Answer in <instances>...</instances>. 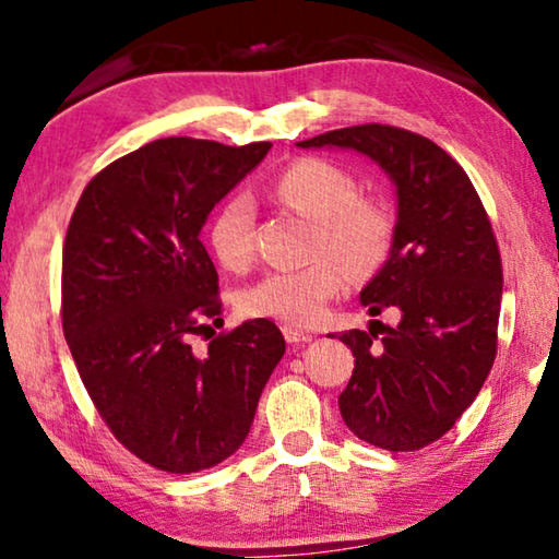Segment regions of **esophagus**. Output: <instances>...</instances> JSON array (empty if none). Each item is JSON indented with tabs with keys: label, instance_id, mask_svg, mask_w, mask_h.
<instances>
[{
	"label": "esophagus",
	"instance_id": "obj_1",
	"mask_svg": "<svg viewBox=\"0 0 559 559\" xmlns=\"http://www.w3.org/2000/svg\"><path fill=\"white\" fill-rule=\"evenodd\" d=\"M281 331H283V338H286L288 343H308V341H313L311 333L300 331V328H296V325H283Z\"/></svg>",
	"mask_w": 559,
	"mask_h": 559
}]
</instances>
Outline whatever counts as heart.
Listing matches in <instances>:
<instances>
[{"label":"heart","mask_w":559,"mask_h":559,"mask_svg":"<svg viewBox=\"0 0 559 559\" xmlns=\"http://www.w3.org/2000/svg\"><path fill=\"white\" fill-rule=\"evenodd\" d=\"M273 199L316 224L313 263L296 271H273L238 294L246 318H269L286 325H311L341 296L345 271L368 278L388 263L395 246V216L388 203L358 197V181L325 158H300L283 168L271 186ZM251 199L231 197L209 224V248L226 271L241 273L253 261Z\"/></svg>","instance_id":"1"}]
</instances>
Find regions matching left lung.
Segmentation results:
<instances>
[{"mask_svg": "<svg viewBox=\"0 0 559 559\" xmlns=\"http://www.w3.org/2000/svg\"><path fill=\"white\" fill-rule=\"evenodd\" d=\"M300 148H353L391 176L393 253L360 290L370 321L345 331L356 368L338 397L348 428L370 445L407 453L453 428L480 393L498 353L502 261L490 218L453 156L388 123L325 131Z\"/></svg>", "mask_w": 559, "mask_h": 559, "instance_id": "8db88e82", "label": "left lung"}]
</instances>
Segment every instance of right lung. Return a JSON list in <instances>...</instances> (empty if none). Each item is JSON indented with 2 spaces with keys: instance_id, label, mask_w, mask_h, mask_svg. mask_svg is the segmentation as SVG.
<instances>
[{
  "instance_id": "right-lung-1",
  "label": "right lung",
  "mask_w": 559,
  "mask_h": 559,
  "mask_svg": "<svg viewBox=\"0 0 559 559\" xmlns=\"http://www.w3.org/2000/svg\"><path fill=\"white\" fill-rule=\"evenodd\" d=\"M168 136L102 168L79 199L61 255V325L96 411L123 448L186 475L231 457L286 353L255 318L211 338L218 273L201 243L216 203L269 154Z\"/></svg>"
}]
</instances>
